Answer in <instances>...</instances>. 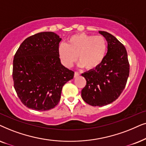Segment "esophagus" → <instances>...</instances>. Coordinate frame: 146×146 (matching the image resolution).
I'll list each match as a JSON object with an SVG mask.
<instances>
[{
  "mask_svg": "<svg viewBox=\"0 0 146 146\" xmlns=\"http://www.w3.org/2000/svg\"><path fill=\"white\" fill-rule=\"evenodd\" d=\"M79 75V73H78V72L75 71V73H74V77H77Z\"/></svg>",
  "mask_w": 146,
  "mask_h": 146,
  "instance_id": "1",
  "label": "esophagus"
}]
</instances>
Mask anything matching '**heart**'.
Returning <instances> with one entry per match:
<instances>
[{
    "label": "heart",
    "instance_id": "b5f03b06",
    "mask_svg": "<svg viewBox=\"0 0 146 146\" xmlns=\"http://www.w3.org/2000/svg\"><path fill=\"white\" fill-rule=\"evenodd\" d=\"M107 51L108 42L104 36L81 33L71 36L66 44H61L58 55L66 67H71L78 57L79 67L94 70L104 62Z\"/></svg>",
    "mask_w": 146,
    "mask_h": 146
}]
</instances>
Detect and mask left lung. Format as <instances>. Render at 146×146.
<instances>
[{"label":"left lung","instance_id":"left-lung-1","mask_svg":"<svg viewBox=\"0 0 146 146\" xmlns=\"http://www.w3.org/2000/svg\"><path fill=\"white\" fill-rule=\"evenodd\" d=\"M108 41V53L100 67L81 74L86 85L81 97L87 104L102 107L115 101L125 88L129 74L125 47L111 34L99 31Z\"/></svg>","mask_w":146,"mask_h":146}]
</instances>
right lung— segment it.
Instances as JSON below:
<instances>
[{
    "label": "right lung",
    "mask_w": 146,
    "mask_h": 146,
    "mask_svg": "<svg viewBox=\"0 0 146 146\" xmlns=\"http://www.w3.org/2000/svg\"><path fill=\"white\" fill-rule=\"evenodd\" d=\"M61 38L53 32L27 38L13 60L14 87L21 102L36 111L51 110L59 102L62 88L74 72L62 65L58 55Z\"/></svg>",
    "instance_id": "obj_1"
}]
</instances>
